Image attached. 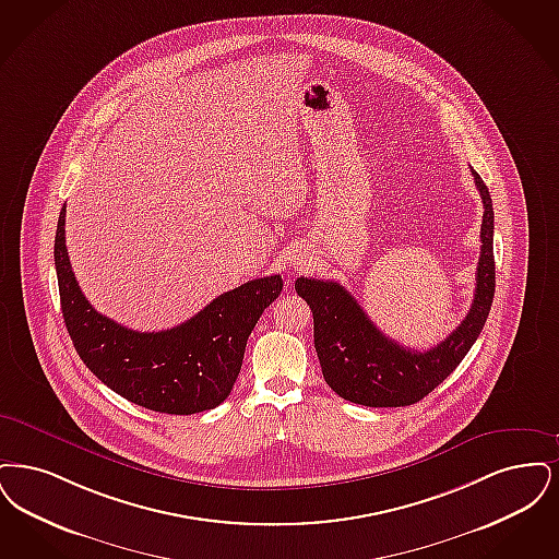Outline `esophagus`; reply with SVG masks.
Instances as JSON below:
<instances>
[{
    "mask_svg": "<svg viewBox=\"0 0 559 559\" xmlns=\"http://www.w3.org/2000/svg\"><path fill=\"white\" fill-rule=\"evenodd\" d=\"M294 265H300V261H294Z\"/></svg>",
    "mask_w": 559,
    "mask_h": 559,
    "instance_id": "34e87169",
    "label": "esophagus"
}]
</instances>
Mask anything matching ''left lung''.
<instances>
[{
    "mask_svg": "<svg viewBox=\"0 0 559 559\" xmlns=\"http://www.w3.org/2000/svg\"><path fill=\"white\" fill-rule=\"evenodd\" d=\"M472 175L485 206L476 292L469 313L437 346L419 353L384 336L338 282L296 280L294 288L313 311V338L323 378L342 399L365 407L413 405L453 373L480 336L495 296V215L485 181L474 169Z\"/></svg>",
    "mask_w": 559,
    "mask_h": 559,
    "instance_id": "8db88e82",
    "label": "left lung"
}]
</instances>
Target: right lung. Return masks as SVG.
<instances>
[{"label": "right lung", "instance_id": "obj_1", "mask_svg": "<svg viewBox=\"0 0 559 559\" xmlns=\"http://www.w3.org/2000/svg\"><path fill=\"white\" fill-rule=\"evenodd\" d=\"M62 209L53 261L60 305L74 350L97 380L150 412L192 415L221 405L242 369L250 332L282 294L280 275L246 282L198 316L163 332H135L99 316L74 280Z\"/></svg>", "mask_w": 559, "mask_h": 559}]
</instances>
